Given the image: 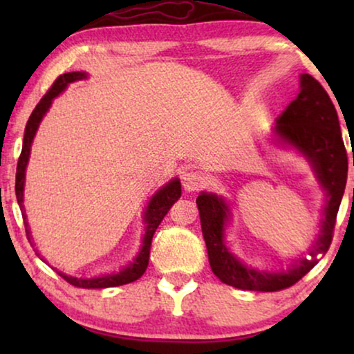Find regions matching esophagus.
<instances>
[{"label":"esophagus","instance_id":"esophagus-1","mask_svg":"<svg viewBox=\"0 0 354 354\" xmlns=\"http://www.w3.org/2000/svg\"><path fill=\"white\" fill-rule=\"evenodd\" d=\"M207 183V177L203 172L190 171L185 172L182 177V185L187 192H200Z\"/></svg>","mask_w":354,"mask_h":354}]
</instances>
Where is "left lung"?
I'll list each match as a JSON object with an SVG mask.
<instances>
[{
    "instance_id": "left-lung-1",
    "label": "left lung",
    "mask_w": 354,
    "mask_h": 354,
    "mask_svg": "<svg viewBox=\"0 0 354 354\" xmlns=\"http://www.w3.org/2000/svg\"><path fill=\"white\" fill-rule=\"evenodd\" d=\"M275 133L283 142L297 147L316 169L319 182L327 190L328 200L324 212L322 230L313 246L311 259L293 264L287 272L268 274L248 269L224 245V222L227 205L212 193H201L196 198L200 209L201 230L205 236L212 272L221 282L251 292H279L303 279L317 264L316 256L327 253L333 239L337 212L346 185L348 156L342 138L337 109L324 86L313 75H301V90L277 119Z\"/></svg>"
}]
</instances>
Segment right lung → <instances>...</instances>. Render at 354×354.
Listing matches in <instances>:
<instances>
[{
    "mask_svg": "<svg viewBox=\"0 0 354 354\" xmlns=\"http://www.w3.org/2000/svg\"><path fill=\"white\" fill-rule=\"evenodd\" d=\"M85 77H86L85 72H67V74H62L57 77V79L53 82L51 88L46 91L45 96L40 100V103L35 106V109H33V113L27 120L26 133H24L22 151H21V156H19L17 172H16V196L22 211H24L22 196H24V182H26V167L28 161V154H30V145H32L33 137H35L38 124H40L43 115L46 114L48 108L51 106L53 98H56V96L66 88L67 84H71V82H75V80H82L85 79ZM180 195H182L180 182H178L177 178H174L172 182H169L166 187H162L161 190L151 198V201H149L148 205V209L145 212L147 234H145L142 250H140L137 259H135L130 266H127V268L120 270V272L109 274V275H104V277H96V279H77V277H69V275L62 272H57V274H59L66 282H69L71 285H74V287H79V288H108V287H119V285L135 282V280L142 277L145 270L148 268L149 250H151L154 232H156L158 225L161 224V221L164 219V216L167 214V211L171 209L174 203L180 198ZM22 217L24 221H26V214ZM24 224H26V234L28 236V240H30V232H28L27 222H24Z\"/></svg>",
    "mask_w": 354,
    "mask_h": 354,
    "instance_id": "right-lung-1",
    "label": "right lung"
}]
</instances>
